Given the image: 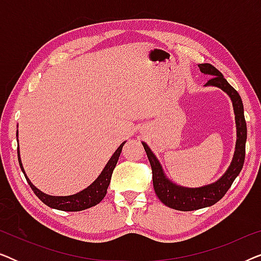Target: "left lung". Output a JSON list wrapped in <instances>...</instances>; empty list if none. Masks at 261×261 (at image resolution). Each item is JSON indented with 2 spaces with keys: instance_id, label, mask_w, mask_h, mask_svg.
Segmentation results:
<instances>
[{
  "instance_id": "8db88e82",
  "label": "left lung",
  "mask_w": 261,
  "mask_h": 261,
  "mask_svg": "<svg viewBox=\"0 0 261 261\" xmlns=\"http://www.w3.org/2000/svg\"><path fill=\"white\" fill-rule=\"evenodd\" d=\"M198 67L202 73L212 76L205 83V87L220 88L229 96L234 109L235 124H237V144H235V151L230 165L219 179L212 184L203 185V187L187 188L176 184L166 177L158 158L151 151L148 145L146 142H142L152 167L153 188H154L156 196L169 208L180 210V212H191V210L206 208V206H212L219 202L226 195L228 189L231 187L235 178L241 172L245 162L247 126H246L244 105H242L240 95L228 83L223 74L212 64H199Z\"/></svg>"
}]
</instances>
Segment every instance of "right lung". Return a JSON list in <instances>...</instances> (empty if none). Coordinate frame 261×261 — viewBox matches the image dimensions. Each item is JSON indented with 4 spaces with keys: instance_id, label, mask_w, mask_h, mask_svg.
Segmentation results:
<instances>
[{
    "instance_id": "add662e5",
    "label": "right lung",
    "mask_w": 261,
    "mask_h": 261,
    "mask_svg": "<svg viewBox=\"0 0 261 261\" xmlns=\"http://www.w3.org/2000/svg\"><path fill=\"white\" fill-rule=\"evenodd\" d=\"M17 137V135H16ZM19 142V140H17ZM126 144V141H123L121 144L112 158L108 160L105 169L102 170V172L99 173V176L96 178V179L92 181V183L89 185L88 188H85L84 190H82L77 194L70 195V196H51L45 194L41 190H39L37 187H34L30 180V178L27 177L26 172H24V169L22 166V162H21L20 158V149L17 148V158H19V164L21 170L26 177V179L32 188V190L34 191V194L40 198L41 202H44L46 205H48L49 208L57 209V210H63V212H81V210L91 208L96 204H98L99 202L105 198L107 195V190H108V187L110 184V179H112L113 171L115 169L117 160H119V156L121 154V151H122L123 145Z\"/></svg>"
}]
</instances>
